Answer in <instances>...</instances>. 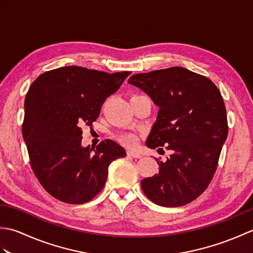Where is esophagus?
I'll list each match as a JSON object with an SVG mask.
<instances>
[{"label": "esophagus", "mask_w": 253, "mask_h": 253, "mask_svg": "<svg viewBox=\"0 0 253 253\" xmlns=\"http://www.w3.org/2000/svg\"><path fill=\"white\" fill-rule=\"evenodd\" d=\"M127 155H128V157L136 158V159H140V158L142 157L141 154H139V153H137V152H135V151H131V150H128V151H127Z\"/></svg>", "instance_id": "34e87169"}]
</instances>
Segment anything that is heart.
<instances>
[{"mask_svg":"<svg viewBox=\"0 0 253 253\" xmlns=\"http://www.w3.org/2000/svg\"><path fill=\"white\" fill-rule=\"evenodd\" d=\"M118 140L125 146L131 147L137 143V137L133 133H122V135L118 136Z\"/></svg>","mask_w":253,"mask_h":253,"instance_id":"heart-1","label":"heart"}]
</instances>
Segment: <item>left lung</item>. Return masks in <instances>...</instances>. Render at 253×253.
Segmentation results:
<instances>
[{"mask_svg":"<svg viewBox=\"0 0 253 253\" xmlns=\"http://www.w3.org/2000/svg\"><path fill=\"white\" fill-rule=\"evenodd\" d=\"M128 83L160 107L146 144L171 151L165 162L155 159L158 175L141 180L144 195L168 208L196 200L215 174L227 138L221 91L208 77L177 66L132 75Z\"/></svg>","mask_w":253,"mask_h":253,"instance_id":"left-lung-1","label":"left lung"}]
</instances>
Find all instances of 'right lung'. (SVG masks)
I'll use <instances>...</instances> for the list:
<instances>
[{
  "label": "right lung",
  "instance_id": "1",
  "mask_svg": "<svg viewBox=\"0 0 253 253\" xmlns=\"http://www.w3.org/2000/svg\"><path fill=\"white\" fill-rule=\"evenodd\" d=\"M129 75L65 66L41 74L30 85L23 137L37 179L57 200H92L103 189L109 165L126 157L111 139L83 148L82 127L92 126L105 100Z\"/></svg>",
  "mask_w": 253,
  "mask_h": 253
}]
</instances>
